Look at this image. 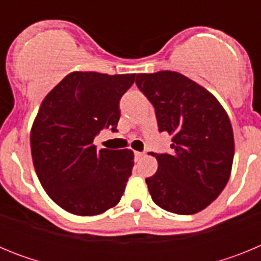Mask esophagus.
<instances>
[{"mask_svg": "<svg viewBox=\"0 0 261 261\" xmlns=\"http://www.w3.org/2000/svg\"><path fill=\"white\" fill-rule=\"evenodd\" d=\"M145 153H142V151H135V156L136 158H141V156H144Z\"/></svg>", "mask_w": 261, "mask_h": 261, "instance_id": "obj_1", "label": "esophagus"}]
</instances>
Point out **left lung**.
Masks as SVG:
<instances>
[{"label":"left lung","mask_w":261,"mask_h":261,"mask_svg":"<svg viewBox=\"0 0 261 261\" xmlns=\"http://www.w3.org/2000/svg\"><path fill=\"white\" fill-rule=\"evenodd\" d=\"M136 85L154 106L159 132L172 136V151L156 154L146 184L151 199L171 213L195 214L220 196L234 158L230 119L206 89L176 71L137 74Z\"/></svg>","instance_id":"8db88e82"}]
</instances>
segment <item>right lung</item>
I'll return each instance as SVG.
<instances>
[{
  "label": "right lung",
  "mask_w": 261,
  "mask_h": 261,
  "mask_svg": "<svg viewBox=\"0 0 261 261\" xmlns=\"http://www.w3.org/2000/svg\"><path fill=\"white\" fill-rule=\"evenodd\" d=\"M136 74L73 71L41 103L31 129L36 175L53 201L77 216H96L120 201L132 175L133 151L102 149V129L117 132L119 102Z\"/></svg>",
  "instance_id": "1"
}]
</instances>
